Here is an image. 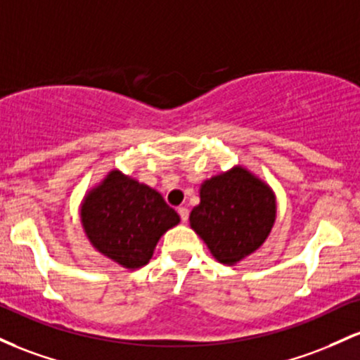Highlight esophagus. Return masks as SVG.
Returning <instances> with one entry per match:
<instances>
[{
	"label": "esophagus",
	"instance_id": "1",
	"mask_svg": "<svg viewBox=\"0 0 360 360\" xmlns=\"http://www.w3.org/2000/svg\"><path fill=\"white\" fill-rule=\"evenodd\" d=\"M179 214H180V219L184 221V223H187V219H188V209H187V207H179Z\"/></svg>",
	"mask_w": 360,
	"mask_h": 360
}]
</instances>
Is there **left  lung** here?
Instances as JSON below:
<instances>
[{"mask_svg":"<svg viewBox=\"0 0 360 360\" xmlns=\"http://www.w3.org/2000/svg\"><path fill=\"white\" fill-rule=\"evenodd\" d=\"M200 204L191 228L224 265H236L257 252L277 217L276 193L245 167H233L200 185Z\"/></svg>","mask_w":360,"mask_h":360,"instance_id":"1","label":"left lung"}]
</instances>
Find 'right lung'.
<instances>
[{"label": "right lung", "instance_id": "add662e5", "mask_svg": "<svg viewBox=\"0 0 360 360\" xmlns=\"http://www.w3.org/2000/svg\"><path fill=\"white\" fill-rule=\"evenodd\" d=\"M79 217L93 248L129 270L144 267L160 238L180 223L160 192L119 169L86 192Z\"/></svg>", "mask_w": 360, "mask_h": 360}]
</instances>
